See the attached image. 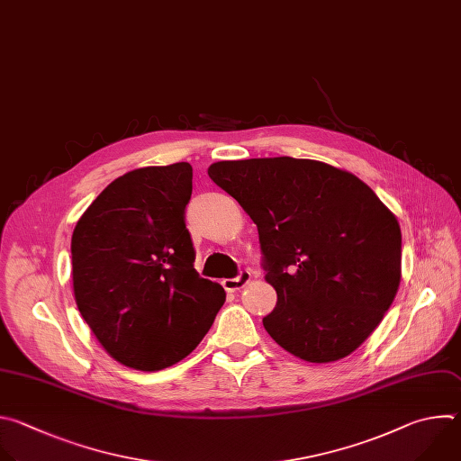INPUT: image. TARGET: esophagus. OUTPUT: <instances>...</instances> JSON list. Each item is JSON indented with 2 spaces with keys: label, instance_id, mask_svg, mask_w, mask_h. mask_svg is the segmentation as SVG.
I'll return each mask as SVG.
<instances>
[{
  "label": "esophagus",
  "instance_id": "34e87169",
  "mask_svg": "<svg viewBox=\"0 0 461 461\" xmlns=\"http://www.w3.org/2000/svg\"><path fill=\"white\" fill-rule=\"evenodd\" d=\"M249 282H250V272H249V270H241V272L236 276V278H227V280H223L221 285H223L225 291L236 293V291L243 289Z\"/></svg>",
  "mask_w": 461,
  "mask_h": 461
}]
</instances>
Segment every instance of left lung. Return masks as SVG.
<instances>
[{
    "label": "left lung",
    "instance_id": "8db88e82",
    "mask_svg": "<svg viewBox=\"0 0 461 461\" xmlns=\"http://www.w3.org/2000/svg\"><path fill=\"white\" fill-rule=\"evenodd\" d=\"M209 176L258 227L265 280L278 294L263 318L270 338L311 363L354 352L400 287L396 216L359 177L314 159L218 161Z\"/></svg>",
    "mask_w": 461,
    "mask_h": 461
}]
</instances>
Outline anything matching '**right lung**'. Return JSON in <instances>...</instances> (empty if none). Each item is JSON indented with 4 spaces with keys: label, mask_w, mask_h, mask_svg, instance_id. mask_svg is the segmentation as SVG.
<instances>
[{
    "label": "right lung",
    "mask_w": 461,
    "mask_h": 461,
    "mask_svg": "<svg viewBox=\"0 0 461 461\" xmlns=\"http://www.w3.org/2000/svg\"><path fill=\"white\" fill-rule=\"evenodd\" d=\"M191 194L187 161L136 168L114 179L72 232L76 305L104 348L136 371L189 356L225 303L223 287L194 268Z\"/></svg>",
    "instance_id": "1"
}]
</instances>
